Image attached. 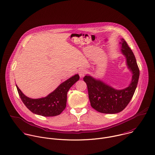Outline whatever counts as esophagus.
Segmentation results:
<instances>
[{"label": "esophagus", "mask_w": 155, "mask_h": 155, "mask_svg": "<svg viewBox=\"0 0 155 155\" xmlns=\"http://www.w3.org/2000/svg\"><path fill=\"white\" fill-rule=\"evenodd\" d=\"M79 75L80 76V78H83L85 76V70L84 69H80L79 70Z\"/></svg>", "instance_id": "obj_1"}]
</instances>
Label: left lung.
Wrapping results in <instances>:
<instances>
[{
  "label": "left lung",
  "instance_id": "1",
  "mask_svg": "<svg viewBox=\"0 0 155 155\" xmlns=\"http://www.w3.org/2000/svg\"><path fill=\"white\" fill-rule=\"evenodd\" d=\"M120 41V51L125 56L127 67L132 73V79L128 87L116 90L88 74L84 78L87 85L91 106L100 113L115 114L122 111L131 101L137 87L139 70L135 56L126 41L122 38Z\"/></svg>",
  "mask_w": 155,
  "mask_h": 155
}]
</instances>
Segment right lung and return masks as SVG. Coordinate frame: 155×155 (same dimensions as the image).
<instances>
[{
    "instance_id": "right-lung-1",
    "label": "right lung",
    "mask_w": 155,
    "mask_h": 155,
    "mask_svg": "<svg viewBox=\"0 0 155 155\" xmlns=\"http://www.w3.org/2000/svg\"><path fill=\"white\" fill-rule=\"evenodd\" d=\"M79 79L78 74L61 84L53 92L45 97L31 99L25 96L16 85L18 93L25 105L32 113L42 116H55L60 114L66 107L67 92Z\"/></svg>"
}]
</instances>
